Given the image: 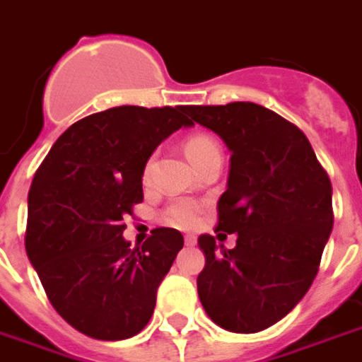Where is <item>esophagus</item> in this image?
<instances>
[{
  "instance_id": "esophagus-1",
  "label": "esophagus",
  "mask_w": 362,
  "mask_h": 362,
  "mask_svg": "<svg viewBox=\"0 0 362 362\" xmlns=\"http://www.w3.org/2000/svg\"><path fill=\"white\" fill-rule=\"evenodd\" d=\"M184 242H186V245H194V243H195V235L188 234V235H186V238H184Z\"/></svg>"
}]
</instances>
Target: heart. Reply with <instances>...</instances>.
I'll list each match as a JSON object with an SVG mask.
<instances>
[{"mask_svg":"<svg viewBox=\"0 0 362 362\" xmlns=\"http://www.w3.org/2000/svg\"><path fill=\"white\" fill-rule=\"evenodd\" d=\"M213 153H221V147L207 134H194L186 140V155L194 165L202 163L205 157ZM149 167H151V160H147L146 174L149 173ZM199 213H202V209L197 203L174 202L163 211V218H165V222L178 226V228H189L197 222Z\"/></svg>","mask_w":362,"mask_h":362,"instance_id":"obj_1","label":"heart"}]
</instances>
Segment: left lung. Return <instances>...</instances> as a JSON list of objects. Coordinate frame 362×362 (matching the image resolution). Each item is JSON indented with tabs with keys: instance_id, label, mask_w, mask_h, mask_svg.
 <instances>
[{
	"instance_id": "8db88e82",
	"label": "left lung",
	"mask_w": 362,
	"mask_h": 362,
	"mask_svg": "<svg viewBox=\"0 0 362 362\" xmlns=\"http://www.w3.org/2000/svg\"><path fill=\"white\" fill-rule=\"evenodd\" d=\"M184 113L232 151L216 230L238 240L218 249L213 235H199L197 293L221 328L255 334L286 317L317 276L334 226L330 178L307 136L267 107L234 101Z\"/></svg>"
}]
</instances>
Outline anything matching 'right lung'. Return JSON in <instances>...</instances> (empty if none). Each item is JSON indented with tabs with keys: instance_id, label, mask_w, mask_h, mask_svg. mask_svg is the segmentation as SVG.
Instances as JSON below:
<instances>
[{
	"instance_id": "1",
	"label": "right lung",
	"mask_w": 362,
	"mask_h": 362,
	"mask_svg": "<svg viewBox=\"0 0 362 362\" xmlns=\"http://www.w3.org/2000/svg\"><path fill=\"white\" fill-rule=\"evenodd\" d=\"M189 124L182 105L113 107L66 128L34 174L26 253L53 309L90 338H132L153 315L184 238L153 228L130 247L122 232L144 202L147 159Z\"/></svg>"
}]
</instances>
